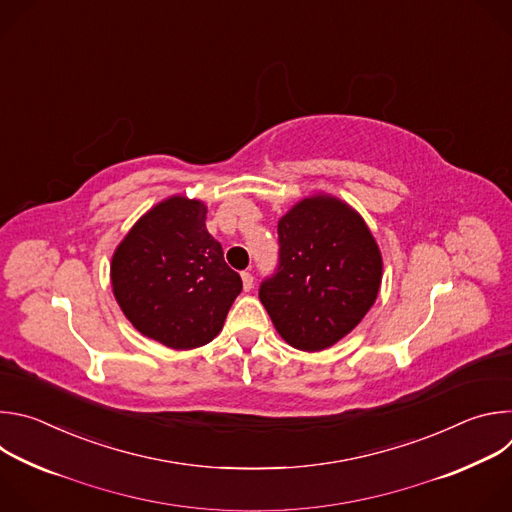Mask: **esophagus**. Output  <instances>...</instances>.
Wrapping results in <instances>:
<instances>
[{
	"label": "esophagus",
	"instance_id": "esophagus-1",
	"mask_svg": "<svg viewBox=\"0 0 512 512\" xmlns=\"http://www.w3.org/2000/svg\"><path fill=\"white\" fill-rule=\"evenodd\" d=\"M241 279H243V289L249 291V289L253 287V275H251V271H243V273H241Z\"/></svg>",
	"mask_w": 512,
	"mask_h": 512
}]
</instances>
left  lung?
I'll return each mask as SVG.
<instances>
[{"mask_svg":"<svg viewBox=\"0 0 512 512\" xmlns=\"http://www.w3.org/2000/svg\"><path fill=\"white\" fill-rule=\"evenodd\" d=\"M279 265L259 287L279 336L316 352L336 344L373 308L383 259L362 216L346 202L316 194L277 223Z\"/></svg>","mask_w":512,"mask_h":512,"instance_id":"1","label":"left lung"}]
</instances>
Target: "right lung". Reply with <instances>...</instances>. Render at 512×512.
<instances>
[{
	"instance_id": "obj_1",
	"label": "right lung",
	"mask_w": 512,
	"mask_h": 512,
	"mask_svg": "<svg viewBox=\"0 0 512 512\" xmlns=\"http://www.w3.org/2000/svg\"><path fill=\"white\" fill-rule=\"evenodd\" d=\"M125 318L168 348L190 350L223 330L243 281L206 231V204L170 196L145 212L111 259Z\"/></svg>"
}]
</instances>
